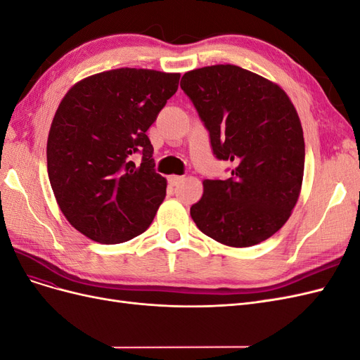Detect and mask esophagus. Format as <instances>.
<instances>
[{
	"label": "esophagus",
	"mask_w": 360,
	"mask_h": 360,
	"mask_svg": "<svg viewBox=\"0 0 360 360\" xmlns=\"http://www.w3.org/2000/svg\"><path fill=\"white\" fill-rule=\"evenodd\" d=\"M181 181H183L181 176H169L168 177V183L171 184V186H177V184H180Z\"/></svg>",
	"instance_id": "34e87169"
}]
</instances>
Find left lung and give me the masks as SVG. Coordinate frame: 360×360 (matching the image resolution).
Returning <instances> with one entry per match:
<instances>
[{"mask_svg": "<svg viewBox=\"0 0 360 360\" xmlns=\"http://www.w3.org/2000/svg\"><path fill=\"white\" fill-rule=\"evenodd\" d=\"M209 130L216 159L234 168L226 180H204L191 207L200 230L216 242L248 248L284 225L297 202L304 141L285 91L259 75L217 64L183 75L180 82Z\"/></svg>", "mask_w": 360, "mask_h": 360, "instance_id": "1", "label": "left lung"}]
</instances>
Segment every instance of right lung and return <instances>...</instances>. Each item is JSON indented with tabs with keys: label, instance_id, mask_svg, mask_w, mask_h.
Segmentation results:
<instances>
[{
	"label": "right lung",
	"instance_id": "obj_1",
	"mask_svg": "<svg viewBox=\"0 0 360 360\" xmlns=\"http://www.w3.org/2000/svg\"><path fill=\"white\" fill-rule=\"evenodd\" d=\"M179 79L123 68L89 76L61 101L48 136V176L63 214L91 240L123 243L153 222L167 180L155 169L146 132Z\"/></svg>",
	"mask_w": 360,
	"mask_h": 360
}]
</instances>
